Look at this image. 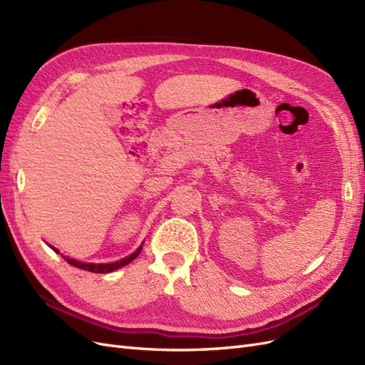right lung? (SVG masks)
I'll use <instances>...</instances> for the list:
<instances>
[{"label":"right lung","mask_w":365,"mask_h":365,"mask_svg":"<svg viewBox=\"0 0 365 365\" xmlns=\"http://www.w3.org/2000/svg\"><path fill=\"white\" fill-rule=\"evenodd\" d=\"M48 247H50L53 251L59 252V250H56L54 247H51V245H48ZM141 248H143V244H141L134 252L129 254V256H126L125 259H120V260H117V262H109V263H88V262H81V260H76V259H70L68 256H63V254H61V256H62L65 260H67L70 264H73V267L79 268V269H85V271H90V272H97V274H108V272H113V271H115V269L123 268L125 264L130 263L132 260H134V259L138 256Z\"/></svg>","instance_id":"obj_1"}]
</instances>
